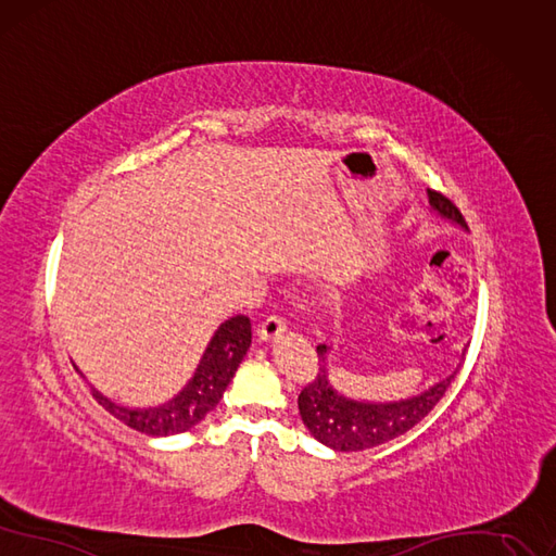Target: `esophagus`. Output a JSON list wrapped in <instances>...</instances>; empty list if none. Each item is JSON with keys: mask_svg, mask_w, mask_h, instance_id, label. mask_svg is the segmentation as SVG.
<instances>
[{"mask_svg": "<svg viewBox=\"0 0 556 556\" xmlns=\"http://www.w3.org/2000/svg\"><path fill=\"white\" fill-rule=\"evenodd\" d=\"M283 330H286V320H283L281 316H277V314H270V316H265V318L261 320V325H258V337H261L263 341H270V339L279 337Z\"/></svg>", "mask_w": 556, "mask_h": 556, "instance_id": "34e87169", "label": "esophagus"}]
</instances>
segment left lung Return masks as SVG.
Wrapping results in <instances>:
<instances>
[{
  "instance_id": "1",
  "label": "left lung",
  "mask_w": 556,
  "mask_h": 556,
  "mask_svg": "<svg viewBox=\"0 0 556 556\" xmlns=\"http://www.w3.org/2000/svg\"><path fill=\"white\" fill-rule=\"evenodd\" d=\"M428 201L442 217L467 229L465 217L444 194L428 190ZM316 353L318 374L300 392L298 407L309 433L334 451H364L407 433L409 428L417 426L440 403V399L446 394V389L456 378V374H451L435 387H430L428 392L407 401L359 403L337 394L330 380H327V345H318Z\"/></svg>"
}]
</instances>
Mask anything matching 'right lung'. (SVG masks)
<instances>
[{"mask_svg": "<svg viewBox=\"0 0 556 556\" xmlns=\"http://www.w3.org/2000/svg\"><path fill=\"white\" fill-rule=\"evenodd\" d=\"M252 343V323L247 316H233L219 325L199 362L194 378L182 392L160 407L130 409L112 403L93 389L96 401L118 421L139 430L143 435H176L197 426L215 409L224 389L229 387L238 366Z\"/></svg>", "mask_w": 556, "mask_h": 556, "instance_id": "add662e5", "label": "right lung"}]
</instances>
